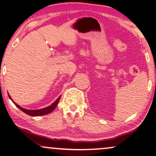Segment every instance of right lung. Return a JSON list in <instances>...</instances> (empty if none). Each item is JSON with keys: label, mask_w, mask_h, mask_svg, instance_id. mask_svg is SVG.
I'll list each match as a JSON object with an SVG mask.
<instances>
[{"label": "right lung", "mask_w": 156, "mask_h": 156, "mask_svg": "<svg viewBox=\"0 0 156 156\" xmlns=\"http://www.w3.org/2000/svg\"><path fill=\"white\" fill-rule=\"evenodd\" d=\"M9 96V97L10 99L12 101V99L11 98L10 96ZM60 96H59L58 99H57L55 102H54L53 104H52L51 105L48 106V107H46L45 108H43V109H40V110H26V109H24V108H21L19 106V105H17L16 103H15L13 101V103L15 104V105L16 106L17 108H19L21 111H23V112H25L26 114H27V115H28L30 116H33V117H34V116H41V115H47V114H49L51 113V112H53V111L55 110V108H56L57 105H58V103L59 102V101H60Z\"/></svg>", "instance_id": "right-lung-1"}]
</instances>
